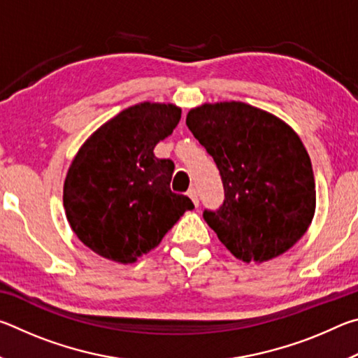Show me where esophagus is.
<instances>
[{
  "label": "esophagus",
  "instance_id": "esophagus-1",
  "mask_svg": "<svg viewBox=\"0 0 358 358\" xmlns=\"http://www.w3.org/2000/svg\"><path fill=\"white\" fill-rule=\"evenodd\" d=\"M187 196H189V199L194 202V205H196V207H199V196H197V191L194 189V187H191V189L187 191Z\"/></svg>",
  "mask_w": 358,
  "mask_h": 358
}]
</instances>
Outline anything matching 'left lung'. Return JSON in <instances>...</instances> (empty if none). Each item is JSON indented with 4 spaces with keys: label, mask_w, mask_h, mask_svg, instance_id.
<instances>
[{
    "label": "left lung",
    "mask_w": 358,
    "mask_h": 358,
    "mask_svg": "<svg viewBox=\"0 0 358 358\" xmlns=\"http://www.w3.org/2000/svg\"><path fill=\"white\" fill-rule=\"evenodd\" d=\"M186 124L221 175L224 203L203 211L221 243L246 264L290 250L316 210L311 159L296 132L235 101L191 108Z\"/></svg>",
    "instance_id": "1"
}]
</instances>
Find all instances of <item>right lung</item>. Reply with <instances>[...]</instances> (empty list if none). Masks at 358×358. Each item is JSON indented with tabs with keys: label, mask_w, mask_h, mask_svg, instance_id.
Segmentation results:
<instances>
[{
	"label": "right lung",
	"mask_w": 358,
	"mask_h": 358,
	"mask_svg": "<svg viewBox=\"0 0 358 358\" xmlns=\"http://www.w3.org/2000/svg\"><path fill=\"white\" fill-rule=\"evenodd\" d=\"M180 118L177 106L142 102L108 120L78 150L63 203L71 229L96 254L136 262L194 208L189 197L171 191L173 162L153 153Z\"/></svg>",
	"instance_id": "right-lung-1"
}]
</instances>
